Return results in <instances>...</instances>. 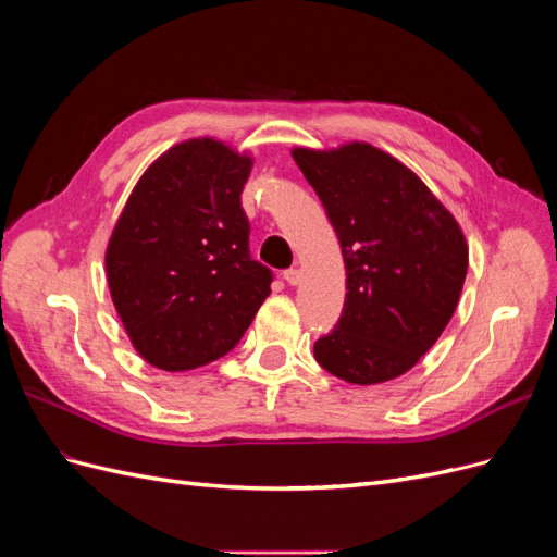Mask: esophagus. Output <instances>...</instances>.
Returning <instances> with one entry per match:
<instances>
[{
  "mask_svg": "<svg viewBox=\"0 0 557 557\" xmlns=\"http://www.w3.org/2000/svg\"><path fill=\"white\" fill-rule=\"evenodd\" d=\"M283 278H285V283L297 285L301 281V272L297 267H290V269H285V272H283Z\"/></svg>",
  "mask_w": 557,
  "mask_h": 557,
  "instance_id": "esophagus-1",
  "label": "esophagus"
}]
</instances>
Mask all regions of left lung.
I'll return each instance as SVG.
<instances>
[{
    "label": "left lung",
    "mask_w": 557,
    "mask_h": 557,
    "mask_svg": "<svg viewBox=\"0 0 557 557\" xmlns=\"http://www.w3.org/2000/svg\"><path fill=\"white\" fill-rule=\"evenodd\" d=\"M325 207L346 264V301L313 344L336 379L401 376L440 339L458 307L469 250L450 211L409 166L372 144L293 148Z\"/></svg>",
    "instance_id": "left-lung-1"
}]
</instances>
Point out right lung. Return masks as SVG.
I'll return each instance as SVG.
<instances>
[{
    "instance_id": "add662e5",
    "label": "right lung",
    "mask_w": 557,
    "mask_h": 557,
    "mask_svg": "<svg viewBox=\"0 0 557 557\" xmlns=\"http://www.w3.org/2000/svg\"><path fill=\"white\" fill-rule=\"evenodd\" d=\"M250 166L223 141L176 144L144 172L113 227V307L139 356L164 372L223 358L272 293V269L248 250Z\"/></svg>"
}]
</instances>
